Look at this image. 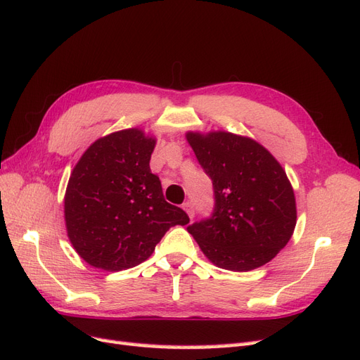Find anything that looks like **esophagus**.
<instances>
[{
    "instance_id": "obj_1",
    "label": "esophagus",
    "mask_w": 360,
    "mask_h": 360,
    "mask_svg": "<svg viewBox=\"0 0 360 360\" xmlns=\"http://www.w3.org/2000/svg\"><path fill=\"white\" fill-rule=\"evenodd\" d=\"M182 208L186 210V213L190 216V217H193L195 216V207H193V202L191 200H187V202H184V205H182Z\"/></svg>"
}]
</instances>
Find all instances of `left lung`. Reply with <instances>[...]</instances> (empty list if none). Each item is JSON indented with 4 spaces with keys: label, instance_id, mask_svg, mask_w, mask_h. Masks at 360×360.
I'll list each match as a JSON object with an SVG mask.
<instances>
[{
    "label": "left lung",
    "instance_id": "1",
    "mask_svg": "<svg viewBox=\"0 0 360 360\" xmlns=\"http://www.w3.org/2000/svg\"><path fill=\"white\" fill-rule=\"evenodd\" d=\"M186 138L214 188L213 214L187 228L200 251L234 272L271 262L297 225L295 193L281 164L250 136L214 131Z\"/></svg>",
    "mask_w": 360,
    "mask_h": 360
}]
</instances>
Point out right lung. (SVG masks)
Wrapping results in <instances>:
<instances>
[{"instance_id":"1","label":"right lung","mask_w":360,"mask_h":360,"mask_svg":"<svg viewBox=\"0 0 360 360\" xmlns=\"http://www.w3.org/2000/svg\"><path fill=\"white\" fill-rule=\"evenodd\" d=\"M156 138L138 127L92 143L71 172L63 198L70 242L88 264L109 272L143 263L169 228L187 225L150 170Z\"/></svg>"}]
</instances>
